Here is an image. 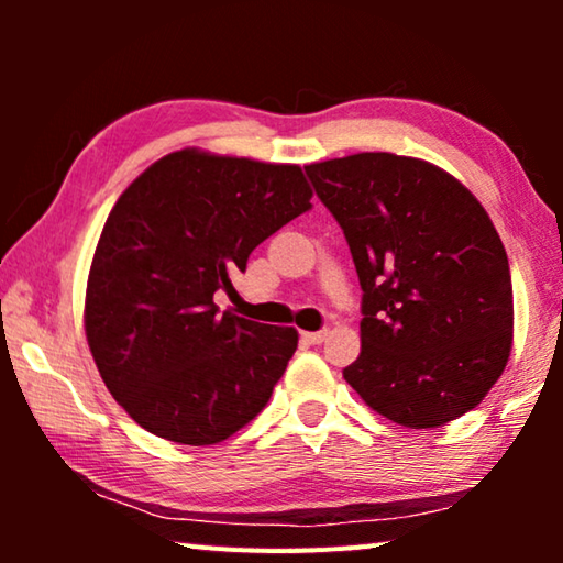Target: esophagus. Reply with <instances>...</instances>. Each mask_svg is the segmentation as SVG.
Wrapping results in <instances>:
<instances>
[{
    "instance_id": "1",
    "label": "esophagus",
    "mask_w": 563,
    "mask_h": 563,
    "mask_svg": "<svg viewBox=\"0 0 563 563\" xmlns=\"http://www.w3.org/2000/svg\"><path fill=\"white\" fill-rule=\"evenodd\" d=\"M328 338V330H318V332H302V340L308 342V345H320V342H325Z\"/></svg>"
}]
</instances>
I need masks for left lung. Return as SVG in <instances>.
<instances>
[{"mask_svg":"<svg viewBox=\"0 0 563 563\" xmlns=\"http://www.w3.org/2000/svg\"><path fill=\"white\" fill-rule=\"evenodd\" d=\"M347 238L362 288L347 385L393 422L432 430L482 402L507 367V251L470 188L422 158L355 154L305 166Z\"/></svg>","mask_w":563,"mask_h":563,"instance_id":"obj_1","label":"left lung"}]
</instances>
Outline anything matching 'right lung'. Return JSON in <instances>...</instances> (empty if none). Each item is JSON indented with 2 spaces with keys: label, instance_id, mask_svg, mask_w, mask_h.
<instances>
[{
  "label": "right lung",
  "instance_id": "right-lung-1",
  "mask_svg": "<svg viewBox=\"0 0 563 563\" xmlns=\"http://www.w3.org/2000/svg\"><path fill=\"white\" fill-rule=\"evenodd\" d=\"M300 166L174 151L119 196L93 251L84 330L133 422L206 446L268 405L298 330L225 310L216 290L265 238L310 208Z\"/></svg>",
  "mask_w": 563,
  "mask_h": 563
}]
</instances>
